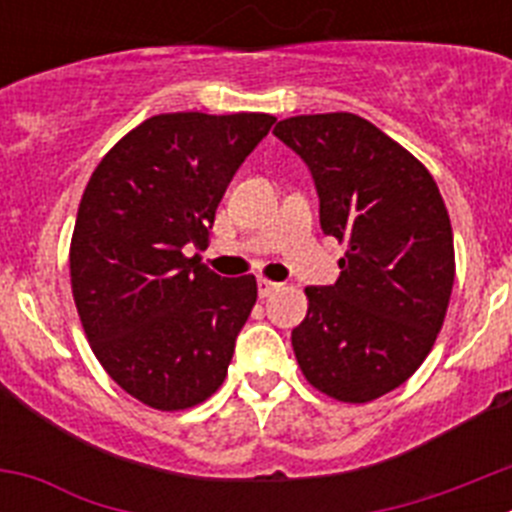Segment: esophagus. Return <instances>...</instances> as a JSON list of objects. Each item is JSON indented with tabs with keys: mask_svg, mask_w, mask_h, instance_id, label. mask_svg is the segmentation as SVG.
<instances>
[{
	"mask_svg": "<svg viewBox=\"0 0 512 512\" xmlns=\"http://www.w3.org/2000/svg\"><path fill=\"white\" fill-rule=\"evenodd\" d=\"M277 289H279V284H277V282H269V279L259 277V295H261V297L274 295V292H277Z\"/></svg>",
	"mask_w": 512,
	"mask_h": 512,
	"instance_id": "obj_1",
	"label": "esophagus"
}]
</instances>
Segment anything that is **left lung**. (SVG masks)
Listing matches in <instances>:
<instances>
[{
  "label": "left lung",
  "mask_w": 512,
  "mask_h": 512,
  "mask_svg": "<svg viewBox=\"0 0 512 512\" xmlns=\"http://www.w3.org/2000/svg\"><path fill=\"white\" fill-rule=\"evenodd\" d=\"M274 135L310 169L323 233L346 243L336 284L305 289L297 364L336 400H377L413 377L446 318L449 212L428 169L364 117H289Z\"/></svg>",
  "instance_id": "8db88e82"
}]
</instances>
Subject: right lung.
<instances>
[{"label":"right lung","instance_id":"right-lung-1","mask_svg":"<svg viewBox=\"0 0 512 512\" xmlns=\"http://www.w3.org/2000/svg\"><path fill=\"white\" fill-rule=\"evenodd\" d=\"M277 117H148L99 161L71 238V289L94 356L122 390L184 410L223 384L256 279L189 259L235 171Z\"/></svg>","mask_w":512,"mask_h":512}]
</instances>
